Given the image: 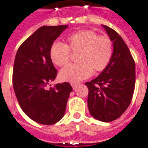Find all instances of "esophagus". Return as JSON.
Wrapping results in <instances>:
<instances>
[{"label":"esophagus","instance_id":"34e87169","mask_svg":"<svg viewBox=\"0 0 148 148\" xmlns=\"http://www.w3.org/2000/svg\"><path fill=\"white\" fill-rule=\"evenodd\" d=\"M71 84L72 88H75L77 87V86L78 85V84H77V83H74V82Z\"/></svg>","mask_w":148,"mask_h":148}]
</instances>
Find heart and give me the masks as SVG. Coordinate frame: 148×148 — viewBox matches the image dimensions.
I'll return each instance as SVG.
<instances>
[{"instance_id": "1", "label": "heart", "mask_w": 148, "mask_h": 148, "mask_svg": "<svg viewBox=\"0 0 148 148\" xmlns=\"http://www.w3.org/2000/svg\"><path fill=\"white\" fill-rule=\"evenodd\" d=\"M71 52L77 53L78 64H70L60 71L63 81L78 82L90 76L93 71L101 72L112 59L113 42L108 36H99L95 31L83 30L66 38V44L55 42L50 47L49 56L53 64L63 67L71 60Z\"/></svg>"}]
</instances>
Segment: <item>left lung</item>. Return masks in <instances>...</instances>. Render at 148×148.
<instances>
[{"label":"left lung","mask_w":148,"mask_h":148,"mask_svg":"<svg viewBox=\"0 0 148 148\" xmlns=\"http://www.w3.org/2000/svg\"><path fill=\"white\" fill-rule=\"evenodd\" d=\"M103 26L113 41L112 59L97 77L85 85L90 114L101 121L110 122L121 117L131 103L135 87V62L121 37Z\"/></svg>","instance_id":"1"}]
</instances>
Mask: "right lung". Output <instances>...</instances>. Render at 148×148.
Wrapping results in <instances>:
<instances>
[{"mask_svg":"<svg viewBox=\"0 0 148 148\" xmlns=\"http://www.w3.org/2000/svg\"><path fill=\"white\" fill-rule=\"evenodd\" d=\"M67 25L43 26L22 43L15 56L13 86L21 108L31 120L51 125L64 115L72 91L69 83L50 88L58 71L49 56L53 41Z\"/></svg>","mask_w":148,"mask_h":148,"instance_id":"add662e5","label":"right lung"}]
</instances>
